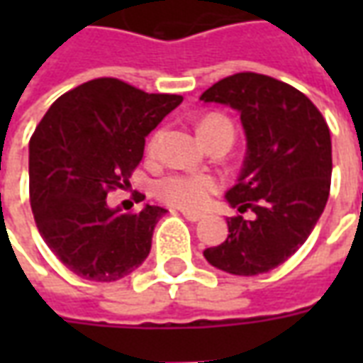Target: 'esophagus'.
I'll return each mask as SVG.
<instances>
[{
    "label": "esophagus",
    "instance_id": "1",
    "mask_svg": "<svg viewBox=\"0 0 363 363\" xmlns=\"http://www.w3.org/2000/svg\"><path fill=\"white\" fill-rule=\"evenodd\" d=\"M182 216L186 218L189 221H200L202 220V213L198 212H182Z\"/></svg>",
    "mask_w": 363,
    "mask_h": 363
}]
</instances>
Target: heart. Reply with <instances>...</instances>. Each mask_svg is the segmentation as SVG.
<instances>
[{
    "label": "heart",
    "instance_id": "b5f03b06",
    "mask_svg": "<svg viewBox=\"0 0 363 363\" xmlns=\"http://www.w3.org/2000/svg\"><path fill=\"white\" fill-rule=\"evenodd\" d=\"M218 126H233L229 118L221 114H210L200 122V135L204 138L210 130ZM159 145V132L151 135L147 143V153L153 155ZM220 190V181L212 174L198 173H171L161 177L153 184V194L174 208L182 210H202L210 202V198Z\"/></svg>",
    "mask_w": 363,
    "mask_h": 363
}]
</instances>
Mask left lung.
<instances>
[{
	"instance_id": "obj_1",
	"label": "left lung",
	"mask_w": 363,
	"mask_h": 363,
	"mask_svg": "<svg viewBox=\"0 0 363 363\" xmlns=\"http://www.w3.org/2000/svg\"><path fill=\"white\" fill-rule=\"evenodd\" d=\"M241 112L247 134L243 171L228 202L229 235L206 249L212 267L237 276H257L281 262L307 241L330 192L333 145L327 120L307 96L270 75H229L200 96ZM245 211L255 213L251 220Z\"/></svg>"
}]
</instances>
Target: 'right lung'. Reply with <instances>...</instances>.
I'll return each mask as SVG.
<instances>
[{"label": "right lung", "instance_id": "obj_1", "mask_svg": "<svg viewBox=\"0 0 363 363\" xmlns=\"http://www.w3.org/2000/svg\"><path fill=\"white\" fill-rule=\"evenodd\" d=\"M182 103L99 77L52 104L28 142V194L38 233L72 272L114 281L147 259L161 206L120 213L106 194L130 184L145 135ZM145 196H142V200Z\"/></svg>", "mask_w": 363, "mask_h": 363}]
</instances>
